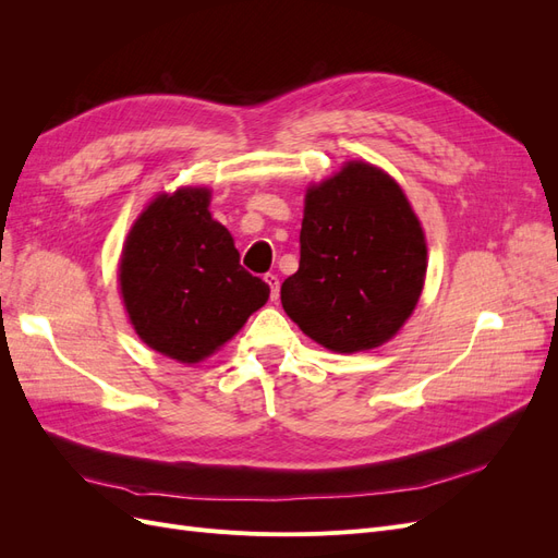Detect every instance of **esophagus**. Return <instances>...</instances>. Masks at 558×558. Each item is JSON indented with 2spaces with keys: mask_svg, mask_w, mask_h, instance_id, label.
I'll return each instance as SVG.
<instances>
[{
  "mask_svg": "<svg viewBox=\"0 0 558 558\" xmlns=\"http://www.w3.org/2000/svg\"><path fill=\"white\" fill-rule=\"evenodd\" d=\"M263 279H265L267 286H269V298L277 300V298H279V277L272 275V272H267Z\"/></svg>",
  "mask_w": 558,
  "mask_h": 558,
  "instance_id": "1",
  "label": "esophagus"
}]
</instances>
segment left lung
<instances>
[{
    "mask_svg": "<svg viewBox=\"0 0 558 558\" xmlns=\"http://www.w3.org/2000/svg\"><path fill=\"white\" fill-rule=\"evenodd\" d=\"M426 256L424 230L396 179L351 160L307 189L300 267L281 283V305L330 351L381 347L416 307Z\"/></svg>",
    "mask_w": 558,
    "mask_h": 558,
    "instance_id": "left-lung-1",
    "label": "left lung"
}]
</instances>
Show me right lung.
<instances>
[{
    "mask_svg": "<svg viewBox=\"0 0 558 558\" xmlns=\"http://www.w3.org/2000/svg\"><path fill=\"white\" fill-rule=\"evenodd\" d=\"M209 189L160 193L134 221L118 267L123 305L142 342L179 363H199L238 335L269 298L240 265Z\"/></svg>",
    "mask_w": 558,
    "mask_h": 558,
    "instance_id": "right-lung-1",
    "label": "right lung"
}]
</instances>
